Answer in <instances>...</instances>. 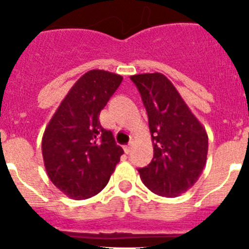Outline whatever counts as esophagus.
Here are the masks:
<instances>
[{
	"instance_id": "obj_1",
	"label": "esophagus",
	"mask_w": 249,
	"mask_h": 249,
	"mask_svg": "<svg viewBox=\"0 0 249 249\" xmlns=\"http://www.w3.org/2000/svg\"><path fill=\"white\" fill-rule=\"evenodd\" d=\"M123 149H124V152H126L127 155H128V153H131L132 143H128V144H127V146H124V147H123Z\"/></svg>"
}]
</instances>
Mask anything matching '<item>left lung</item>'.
<instances>
[{"label":"left lung","mask_w":249,"mask_h":249,"mask_svg":"<svg viewBox=\"0 0 249 249\" xmlns=\"http://www.w3.org/2000/svg\"><path fill=\"white\" fill-rule=\"evenodd\" d=\"M131 80L146 107L153 142L151 163L138 168L141 179L156 195L178 197L198 181L206 166V129L164 74H135Z\"/></svg>","instance_id":"obj_1"}]
</instances>
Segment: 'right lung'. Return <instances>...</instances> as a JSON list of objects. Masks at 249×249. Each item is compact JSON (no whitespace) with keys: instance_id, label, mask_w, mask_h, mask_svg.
<instances>
[{"instance_id":"obj_1","label":"right lung","mask_w":249,"mask_h":249,"mask_svg":"<svg viewBox=\"0 0 249 249\" xmlns=\"http://www.w3.org/2000/svg\"><path fill=\"white\" fill-rule=\"evenodd\" d=\"M123 77L102 70L83 74L61 102L43 133L42 156L51 182L71 198L93 197L108 183L123 155L100 113Z\"/></svg>"}]
</instances>
